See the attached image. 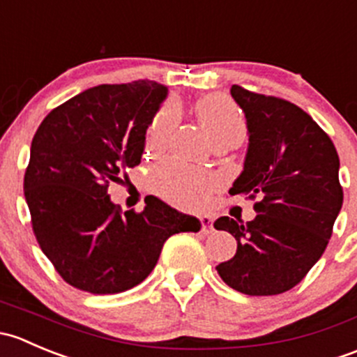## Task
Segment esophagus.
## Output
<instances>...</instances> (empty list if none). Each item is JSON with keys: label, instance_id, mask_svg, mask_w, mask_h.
I'll list each match as a JSON object with an SVG mask.
<instances>
[{"label": "esophagus", "instance_id": "obj_1", "mask_svg": "<svg viewBox=\"0 0 357 357\" xmlns=\"http://www.w3.org/2000/svg\"><path fill=\"white\" fill-rule=\"evenodd\" d=\"M201 225H203V232L204 234H211L213 232V218L209 215H203L201 216Z\"/></svg>", "mask_w": 357, "mask_h": 357}]
</instances>
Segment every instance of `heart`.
I'll use <instances>...</instances> for the list:
<instances>
[{
	"label": "heart",
	"instance_id": "1",
	"mask_svg": "<svg viewBox=\"0 0 357 357\" xmlns=\"http://www.w3.org/2000/svg\"><path fill=\"white\" fill-rule=\"evenodd\" d=\"M196 115L211 142H242L248 132L241 108L223 94H211L196 102ZM178 112L174 105L161 108L149 128L148 146L160 148L174 132ZM153 182L158 192L180 206H192L211 187V177L201 170L185 168L175 161H165L153 170Z\"/></svg>",
	"mask_w": 357,
	"mask_h": 357
}]
</instances>
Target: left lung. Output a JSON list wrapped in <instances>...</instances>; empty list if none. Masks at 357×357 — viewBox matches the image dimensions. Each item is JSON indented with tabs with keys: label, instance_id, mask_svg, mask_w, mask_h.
<instances>
[{
	"label": "left lung",
	"instance_id": "8db88e82",
	"mask_svg": "<svg viewBox=\"0 0 357 357\" xmlns=\"http://www.w3.org/2000/svg\"><path fill=\"white\" fill-rule=\"evenodd\" d=\"M230 94L245 115L249 146L229 192L258 197V215L248 223L216 220L215 229L237 241L234 258L216 270L237 292L277 296L306 277L332 237L344 201L339 154L299 106L241 86Z\"/></svg>",
	"mask_w": 357,
	"mask_h": 357
}]
</instances>
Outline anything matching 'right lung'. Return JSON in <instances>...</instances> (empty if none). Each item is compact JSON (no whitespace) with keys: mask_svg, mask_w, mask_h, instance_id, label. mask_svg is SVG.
Masks as SVG:
<instances>
[{"mask_svg":"<svg viewBox=\"0 0 357 357\" xmlns=\"http://www.w3.org/2000/svg\"><path fill=\"white\" fill-rule=\"evenodd\" d=\"M168 89L153 80L102 84L54 108L31 144L24 194L43 252L65 282L91 294H119L156 266L165 241L199 232L196 216L158 197L122 213L109 183L141 163L146 130Z\"/></svg>","mask_w":357,"mask_h":357,"instance_id":"obj_1","label":"right lung"}]
</instances>
